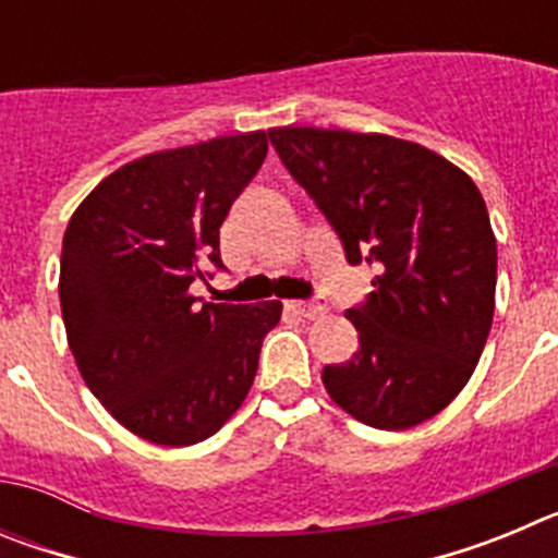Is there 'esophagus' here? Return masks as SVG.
<instances>
[{
  "label": "esophagus",
  "mask_w": 558,
  "mask_h": 558,
  "mask_svg": "<svg viewBox=\"0 0 558 558\" xmlns=\"http://www.w3.org/2000/svg\"><path fill=\"white\" fill-rule=\"evenodd\" d=\"M288 310H293L295 315H302V318H307V322H315V318L327 315L329 304L324 302V299H310V302H290Z\"/></svg>",
  "instance_id": "obj_1"
}]
</instances>
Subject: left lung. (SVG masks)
Returning <instances> with one entry per match:
<instances>
[{
  "instance_id": "left-lung-1",
  "label": "left lung",
  "mask_w": 558,
  "mask_h": 558,
  "mask_svg": "<svg viewBox=\"0 0 558 558\" xmlns=\"http://www.w3.org/2000/svg\"><path fill=\"white\" fill-rule=\"evenodd\" d=\"M268 136L347 263L377 274L347 310L360 349L322 374L329 397L377 430L422 425L466 386L489 338L497 243L483 195L438 153L383 133L290 125Z\"/></svg>"
}]
</instances>
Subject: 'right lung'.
<instances>
[{
	"label": "right lung",
	"instance_id": "1",
	"mask_svg": "<svg viewBox=\"0 0 558 558\" xmlns=\"http://www.w3.org/2000/svg\"><path fill=\"white\" fill-rule=\"evenodd\" d=\"M268 153L265 131L150 153L111 172L63 234L69 349L122 427L190 447L248 397L282 304H198L192 282L223 270L220 226Z\"/></svg>",
	"mask_w": 558,
	"mask_h": 558
}]
</instances>
